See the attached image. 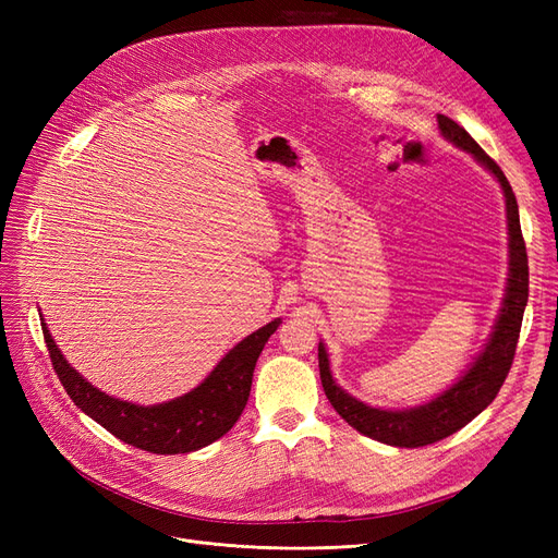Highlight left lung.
<instances>
[{"mask_svg": "<svg viewBox=\"0 0 558 558\" xmlns=\"http://www.w3.org/2000/svg\"><path fill=\"white\" fill-rule=\"evenodd\" d=\"M437 128L440 134L451 142L456 148L465 150L475 158L484 170L492 174L502 189L505 195V218H508V286H505V295L500 302V312L496 316V324L488 335L486 344L477 353V359L470 363L465 373L456 379L447 391L437 393L433 400L416 404L408 410H386L373 408L356 396L347 393L344 388L335 381L330 359L326 344L318 342V369H320V384L335 408L351 428L373 437L377 442L391 445V447H426L437 440L461 430L472 418L482 414L488 404L498 396L500 386L508 377L517 340L521 330L523 310L529 302V258H526V244L521 238L519 226V207L517 197L512 193L510 181L505 179L500 167L488 158L480 144L470 137V134L453 123L451 118L437 113Z\"/></svg>", "mask_w": 558, "mask_h": 558, "instance_id": "8db88e82", "label": "left lung"}]
</instances>
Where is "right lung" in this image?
Segmentation results:
<instances>
[{"instance_id":"add662e5","label":"right lung","mask_w":558,"mask_h":558,"mask_svg":"<svg viewBox=\"0 0 558 558\" xmlns=\"http://www.w3.org/2000/svg\"><path fill=\"white\" fill-rule=\"evenodd\" d=\"M281 318L246 335L193 391L158 404H134L99 391L70 365L44 324V340L66 396L81 412L105 426L118 440L150 453H189L223 437L246 408L251 379L265 342Z\"/></svg>"}]
</instances>
